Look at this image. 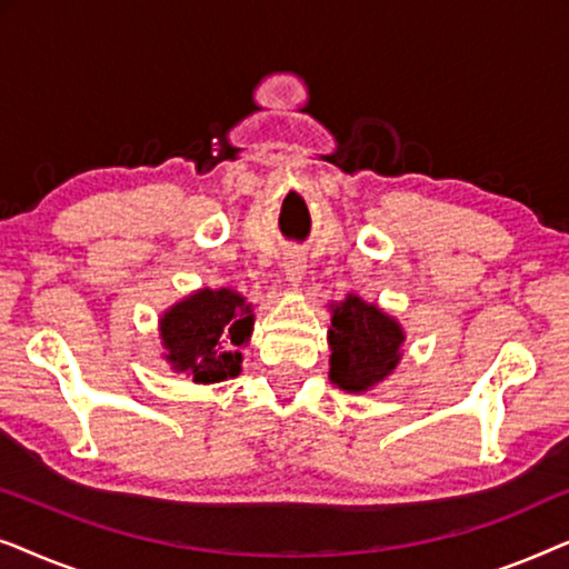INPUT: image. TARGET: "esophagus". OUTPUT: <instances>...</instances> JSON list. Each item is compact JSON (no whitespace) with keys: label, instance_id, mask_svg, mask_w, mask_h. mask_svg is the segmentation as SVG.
Segmentation results:
<instances>
[{"label":"esophagus","instance_id":"obj_1","mask_svg":"<svg viewBox=\"0 0 569 569\" xmlns=\"http://www.w3.org/2000/svg\"><path fill=\"white\" fill-rule=\"evenodd\" d=\"M282 267H284V274H287V279H290V282H300L302 274H306L308 261L300 251H290V253H284Z\"/></svg>","mask_w":569,"mask_h":569}]
</instances>
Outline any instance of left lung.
Masks as SVG:
<instances>
[{"mask_svg": "<svg viewBox=\"0 0 569 569\" xmlns=\"http://www.w3.org/2000/svg\"><path fill=\"white\" fill-rule=\"evenodd\" d=\"M401 341V326L393 318L349 295L331 318L329 378L345 391H368L399 365Z\"/></svg>", "mask_w": 569, "mask_h": 569, "instance_id": "obj_1", "label": "left lung"}]
</instances>
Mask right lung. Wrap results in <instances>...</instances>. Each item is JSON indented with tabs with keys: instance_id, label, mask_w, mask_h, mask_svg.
I'll return each mask as SVG.
<instances>
[{
	"instance_id": "obj_1",
	"label": "right lung",
	"mask_w": 569,
	"mask_h": 569,
	"mask_svg": "<svg viewBox=\"0 0 569 569\" xmlns=\"http://www.w3.org/2000/svg\"><path fill=\"white\" fill-rule=\"evenodd\" d=\"M168 360L178 372H191L197 383H220L240 372L238 347L253 331V313L232 290H201L160 321Z\"/></svg>"
}]
</instances>
